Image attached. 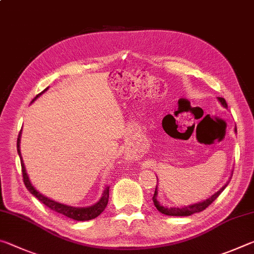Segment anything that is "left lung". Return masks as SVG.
Here are the masks:
<instances>
[{
  "label": "left lung",
  "mask_w": 254,
  "mask_h": 254,
  "mask_svg": "<svg viewBox=\"0 0 254 254\" xmlns=\"http://www.w3.org/2000/svg\"><path fill=\"white\" fill-rule=\"evenodd\" d=\"M217 100H218V102L221 103L222 106L225 107V109H226L227 104H226V101L224 100V98H223V97H217ZM234 132L236 133V127H234ZM232 174H233V171H232ZM230 179H231V177H230ZM229 183H230V180L224 185V186H223L220 189V190H218L217 192H215V194L212 195L210 197H208L207 199H205L203 201H199V203L192 204V205L185 206V207H182V208H179V207H167V206H162L160 203H159V200L157 198V196H158V191H157L158 189H157V187L158 186L156 187V190H154V195H153L152 200H153L154 206H156V208L161 214H163V215H168V216H189V215H192V214H195V213H199V212H201V210H204V209L207 208L208 206L212 204L213 201L216 199L218 196L221 195V192L224 190L225 187L227 186V185H229Z\"/></svg>",
  "instance_id": "obj_1"
}]
</instances>
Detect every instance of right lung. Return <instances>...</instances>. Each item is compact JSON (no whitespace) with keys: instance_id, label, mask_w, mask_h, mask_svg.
<instances>
[{"instance_id":"right-lung-1","label":"right lung","mask_w":254,"mask_h":254,"mask_svg":"<svg viewBox=\"0 0 254 254\" xmlns=\"http://www.w3.org/2000/svg\"><path fill=\"white\" fill-rule=\"evenodd\" d=\"M48 88L49 87H47L40 94H38V95L33 98L31 103H33L34 101H36L37 98L41 95V94H44L46 91H48ZM20 139H21V131H20L19 136H18V143H16V149H18V153H19V157H20V160H21V167H22L23 183H24L25 187H27L28 190L31 192V194L34 197H37V198L39 199L41 203H44L47 206V207H49L50 209L55 210V212L65 215V216L69 217V218H71V220H75V221H89V220H93V218L97 217L98 215H100L103 212V210L105 209L106 205H107V201H109L110 187H106L104 189V191H103V194H102V197L96 201L95 204H93L91 206H87V207H75V206H69V205L62 204V203H59V201H56L54 199L48 198V197H47V196L42 195L40 191H38L37 189L33 187V185L31 184V182H30L29 176L27 174V170H25L23 159H22V156H21Z\"/></svg>"}]
</instances>
